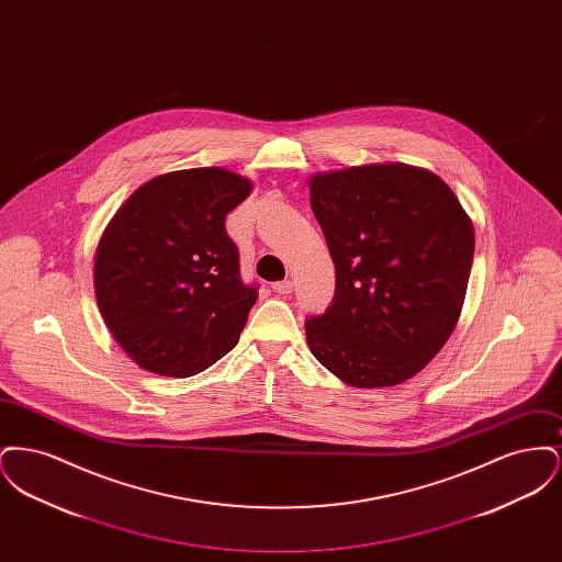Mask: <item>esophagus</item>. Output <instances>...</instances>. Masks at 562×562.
Returning a JSON list of instances; mask_svg holds the SVG:
<instances>
[{
  "label": "esophagus",
  "mask_w": 562,
  "mask_h": 562,
  "mask_svg": "<svg viewBox=\"0 0 562 562\" xmlns=\"http://www.w3.org/2000/svg\"><path fill=\"white\" fill-rule=\"evenodd\" d=\"M271 289H273V293L291 294L293 293V282L291 280H282V282H276Z\"/></svg>",
  "instance_id": "1"
}]
</instances>
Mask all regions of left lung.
<instances>
[{
    "instance_id": "obj_1",
    "label": "left lung",
    "mask_w": 562,
    "mask_h": 562,
    "mask_svg": "<svg viewBox=\"0 0 562 562\" xmlns=\"http://www.w3.org/2000/svg\"><path fill=\"white\" fill-rule=\"evenodd\" d=\"M312 211L335 263V296L305 321L324 369L353 387L419 373L459 321L474 227L451 188L406 164L310 179Z\"/></svg>"
}]
</instances>
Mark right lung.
<instances>
[{
    "mask_svg": "<svg viewBox=\"0 0 562 562\" xmlns=\"http://www.w3.org/2000/svg\"><path fill=\"white\" fill-rule=\"evenodd\" d=\"M252 183L225 168L156 177L113 214L94 259L109 333L134 362L191 376L236 348L257 286L244 284L225 216Z\"/></svg>",
    "mask_w": 562,
    "mask_h": 562,
    "instance_id": "obj_1",
    "label": "right lung"
}]
</instances>
